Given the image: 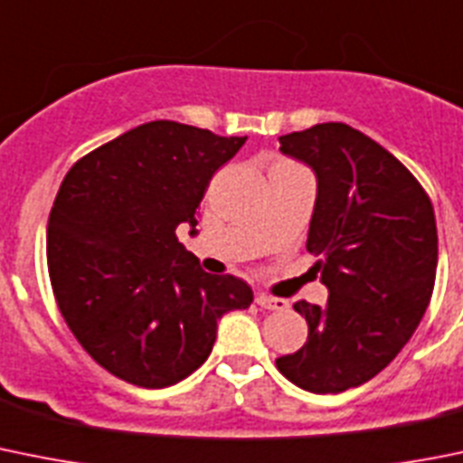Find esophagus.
Instances as JSON below:
<instances>
[{"mask_svg":"<svg viewBox=\"0 0 463 463\" xmlns=\"http://www.w3.org/2000/svg\"><path fill=\"white\" fill-rule=\"evenodd\" d=\"M256 304L265 310H285L290 308V301L288 299H279V297H269V295H258L256 297Z\"/></svg>","mask_w":463,"mask_h":463,"instance_id":"obj_1","label":"esophagus"}]
</instances>
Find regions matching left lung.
<instances>
[{
	"label": "left lung",
	"mask_w": 463,
	"mask_h": 463,
	"mask_svg": "<svg viewBox=\"0 0 463 463\" xmlns=\"http://www.w3.org/2000/svg\"><path fill=\"white\" fill-rule=\"evenodd\" d=\"M279 141L317 178L306 249L319 256L329 301H297L308 340L276 368L304 391L343 392L382 373L425 315L439 260L434 207L400 159L349 125Z\"/></svg>",
	"instance_id": "8db88e82"
}]
</instances>
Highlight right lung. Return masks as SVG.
Segmentation results:
<instances>
[{
  "label": "right lung",
  "instance_id": "right-lung-1",
  "mask_svg": "<svg viewBox=\"0 0 463 463\" xmlns=\"http://www.w3.org/2000/svg\"><path fill=\"white\" fill-rule=\"evenodd\" d=\"M246 137L153 120L84 155L47 222V269L68 329L98 365L141 388L183 382L210 356L217 322L251 288L207 274L178 241L212 175Z\"/></svg>",
  "mask_w": 463,
  "mask_h": 463
}]
</instances>
